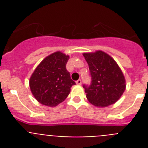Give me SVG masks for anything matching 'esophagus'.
<instances>
[{
	"mask_svg": "<svg viewBox=\"0 0 148 148\" xmlns=\"http://www.w3.org/2000/svg\"><path fill=\"white\" fill-rule=\"evenodd\" d=\"M75 83H76V84H78V85H81V84H82V80H81V79H78V81H76Z\"/></svg>",
	"mask_w": 148,
	"mask_h": 148,
	"instance_id": "34e87169",
	"label": "esophagus"
}]
</instances>
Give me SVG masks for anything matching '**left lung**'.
I'll return each mask as SVG.
<instances>
[{
    "label": "left lung",
    "mask_w": 148,
    "mask_h": 148,
    "mask_svg": "<svg viewBox=\"0 0 148 148\" xmlns=\"http://www.w3.org/2000/svg\"><path fill=\"white\" fill-rule=\"evenodd\" d=\"M83 56L92 79L90 86H83L87 100L97 108L115 104L126 89L125 78L118 64L101 50L84 53Z\"/></svg>",
    "instance_id": "1"
}]
</instances>
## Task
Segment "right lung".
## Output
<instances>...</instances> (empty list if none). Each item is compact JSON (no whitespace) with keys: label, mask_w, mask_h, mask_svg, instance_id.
Here are the masks:
<instances>
[{"label":"right lung","mask_w":148,"mask_h":148,"mask_svg":"<svg viewBox=\"0 0 148 148\" xmlns=\"http://www.w3.org/2000/svg\"><path fill=\"white\" fill-rule=\"evenodd\" d=\"M70 56L60 51L46 57L35 68L29 78V87L40 104L56 107L63 102L75 85L66 70Z\"/></svg>","instance_id":"obj_1"}]
</instances>
